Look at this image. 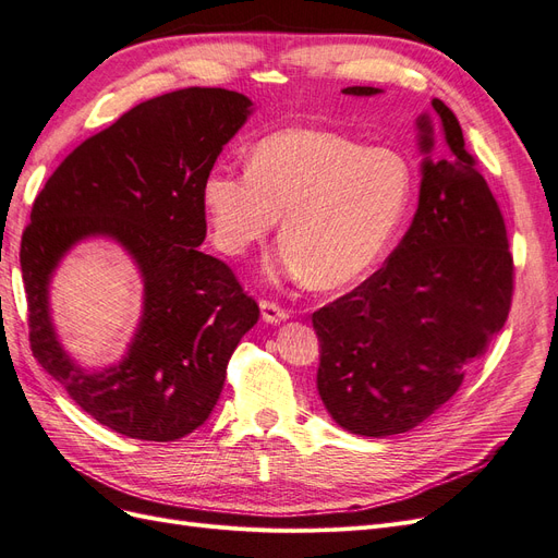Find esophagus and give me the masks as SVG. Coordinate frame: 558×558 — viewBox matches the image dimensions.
<instances>
[{
    "label": "esophagus",
    "mask_w": 558,
    "mask_h": 558,
    "mask_svg": "<svg viewBox=\"0 0 558 558\" xmlns=\"http://www.w3.org/2000/svg\"><path fill=\"white\" fill-rule=\"evenodd\" d=\"M260 316H263L265 324H281V320L289 318V312H286L283 307H279L277 302L263 300L260 302Z\"/></svg>",
    "instance_id": "34e87169"
}]
</instances>
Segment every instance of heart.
I'll return each mask as SVG.
<instances>
[{
  "label": "heart",
  "mask_w": 558,
  "mask_h": 558,
  "mask_svg": "<svg viewBox=\"0 0 558 558\" xmlns=\"http://www.w3.org/2000/svg\"><path fill=\"white\" fill-rule=\"evenodd\" d=\"M410 191V165L396 150L291 128L253 146L248 170L211 167L199 199L211 240L228 256L260 244L283 216L272 272L330 291L373 272L408 211Z\"/></svg>",
  "instance_id": "1"
}]
</instances>
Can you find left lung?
Returning <instances> with one entry per match:
<instances>
[{
	"label": "left lung",
	"instance_id": "obj_1",
	"mask_svg": "<svg viewBox=\"0 0 558 558\" xmlns=\"http://www.w3.org/2000/svg\"><path fill=\"white\" fill-rule=\"evenodd\" d=\"M373 97L379 88L351 86ZM418 207L381 269L312 314L316 388L344 430L408 433L459 391L510 314L514 265L502 214L453 111L418 116ZM438 146V158L430 159Z\"/></svg>",
	"mask_w": 558,
	"mask_h": 558
}]
</instances>
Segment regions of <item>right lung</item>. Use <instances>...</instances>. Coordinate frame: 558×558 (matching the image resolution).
I'll list each match as a JSON object with an SVG mask.
<instances>
[{
  "label": "right lung",
  "mask_w": 558,
  "mask_h": 558,
  "mask_svg": "<svg viewBox=\"0 0 558 558\" xmlns=\"http://www.w3.org/2000/svg\"><path fill=\"white\" fill-rule=\"evenodd\" d=\"M253 102L226 88H183L142 102L76 146L32 205L21 242L29 347L46 373L99 424L172 442L209 418L226 369L260 310L232 269L197 246L199 185ZM123 245L145 283L141 326L116 366L88 371L63 351L47 289L78 241Z\"/></svg>",
  "instance_id": "obj_1"
}]
</instances>
